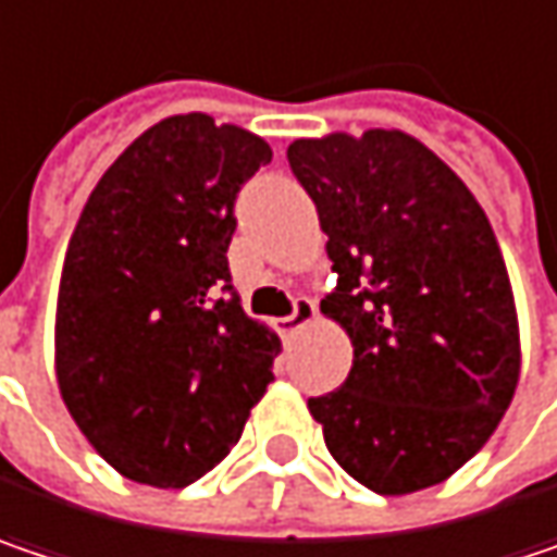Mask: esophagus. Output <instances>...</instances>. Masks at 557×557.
Instances as JSON below:
<instances>
[{
    "label": "esophagus",
    "mask_w": 557,
    "mask_h": 557,
    "mask_svg": "<svg viewBox=\"0 0 557 557\" xmlns=\"http://www.w3.org/2000/svg\"><path fill=\"white\" fill-rule=\"evenodd\" d=\"M313 320H317V304L310 298H295V310L278 320V333L282 336H295L298 330H304Z\"/></svg>",
    "instance_id": "34e87169"
}]
</instances>
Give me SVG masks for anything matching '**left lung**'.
<instances>
[{
	"instance_id": "1",
	"label": "left lung",
	"mask_w": 557,
	"mask_h": 557,
	"mask_svg": "<svg viewBox=\"0 0 557 557\" xmlns=\"http://www.w3.org/2000/svg\"><path fill=\"white\" fill-rule=\"evenodd\" d=\"M288 164L338 275L320 310L355 345L345 383L307 409L364 488H431L485 447L520 380L495 231L466 183L399 129L298 139Z\"/></svg>"
}]
</instances>
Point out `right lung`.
<instances>
[{
  "mask_svg": "<svg viewBox=\"0 0 557 557\" xmlns=\"http://www.w3.org/2000/svg\"><path fill=\"white\" fill-rule=\"evenodd\" d=\"M272 148L206 113L168 116L98 180L57 304L69 416L120 475L186 488L240 441L282 342L250 320L227 247Z\"/></svg>",
  "mask_w": 557,
  "mask_h": 557,
  "instance_id": "right-lung-1",
  "label": "right lung"
}]
</instances>
